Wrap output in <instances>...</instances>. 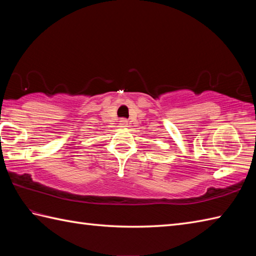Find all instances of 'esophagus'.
<instances>
[{
    "label": "esophagus",
    "mask_w": 256,
    "mask_h": 256,
    "mask_svg": "<svg viewBox=\"0 0 256 256\" xmlns=\"http://www.w3.org/2000/svg\"><path fill=\"white\" fill-rule=\"evenodd\" d=\"M120 124H121L122 126H126V125H128V120L126 118H121V120H120Z\"/></svg>",
    "instance_id": "esophagus-1"
}]
</instances>
